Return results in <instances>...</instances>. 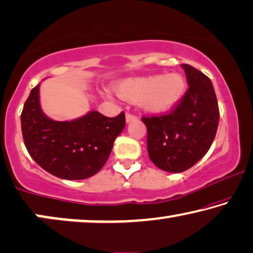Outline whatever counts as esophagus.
I'll use <instances>...</instances> for the list:
<instances>
[{"instance_id":"1","label":"esophagus","mask_w":253,"mask_h":253,"mask_svg":"<svg viewBox=\"0 0 253 253\" xmlns=\"http://www.w3.org/2000/svg\"><path fill=\"white\" fill-rule=\"evenodd\" d=\"M126 122L129 123V122H132V121H137L138 118L134 114H131V113H126Z\"/></svg>"}]
</instances>
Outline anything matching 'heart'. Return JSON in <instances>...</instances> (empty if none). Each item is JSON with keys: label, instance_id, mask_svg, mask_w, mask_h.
Returning <instances> with one entry per match:
<instances>
[{"label": "heart", "instance_id": "1", "mask_svg": "<svg viewBox=\"0 0 253 253\" xmlns=\"http://www.w3.org/2000/svg\"><path fill=\"white\" fill-rule=\"evenodd\" d=\"M186 91V80L179 73L124 80L116 86L123 99L141 102L149 112H164L177 105Z\"/></svg>", "mask_w": 253, "mask_h": 253}]
</instances>
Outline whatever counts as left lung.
Wrapping results in <instances>:
<instances>
[{"label":"left lung","instance_id":"1","mask_svg":"<svg viewBox=\"0 0 253 253\" xmlns=\"http://www.w3.org/2000/svg\"><path fill=\"white\" fill-rule=\"evenodd\" d=\"M188 89L166 114L142 116L147 126L149 159L161 170L182 172L210 149L219 123V107L211 80L182 64Z\"/></svg>","mask_w":253,"mask_h":253}]
</instances>
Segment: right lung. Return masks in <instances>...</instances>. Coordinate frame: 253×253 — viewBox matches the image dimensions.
Returning <instances> with one entry per match:
<instances>
[{
    "mask_svg": "<svg viewBox=\"0 0 253 253\" xmlns=\"http://www.w3.org/2000/svg\"><path fill=\"white\" fill-rule=\"evenodd\" d=\"M39 91L40 84L32 89L20 116L29 155L58 178L92 177L107 162L114 140L126 126V114L107 118L92 111L71 122H58L43 114Z\"/></svg>",
    "mask_w": 253,
    "mask_h": 253,
    "instance_id": "add662e5",
    "label": "right lung"
}]
</instances>
